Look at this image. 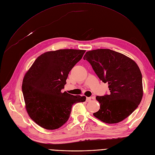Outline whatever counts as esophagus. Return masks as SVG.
Masks as SVG:
<instances>
[{"instance_id": "1", "label": "esophagus", "mask_w": 155, "mask_h": 155, "mask_svg": "<svg viewBox=\"0 0 155 155\" xmlns=\"http://www.w3.org/2000/svg\"><path fill=\"white\" fill-rule=\"evenodd\" d=\"M91 99H92L91 97H87L86 101H87V102H90V101H91Z\"/></svg>"}]
</instances>
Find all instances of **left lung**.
Masks as SVG:
<instances>
[{
	"label": "left lung",
	"mask_w": 155,
	"mask_h": 155,
	"mask_svg": "<svg viewBox=\"0 0 155 155\" xmlns=\"http://www.w3.org/2000/svg\"><path fill=\"white\" fill-rule=\"evenodd\" d=\"M84 59L92 65L104 83H108L109 95L97 96L100 104L94 117L105 123H120L131 115L140 104L143 95L142 75L131 58L109 49L87 51Z\"/></svg>",
	"instance_id": "left-lung-1"
}]
</instances>
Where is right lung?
<instances>
[{"instance_id": "1", "label": "right lung", "mask_w": 155, "mask_h": 155, "mask_svg": "<svg viewBox=\"0 0 155 155\" xmlns=\"http://www.w3.org/2000/svg\"><path fill=\"white\" fill-rule=\"evenodd\" d=\"M85 52L73 49L46 52L26 73L22 85L26 109L39 126L48 130L58 129L68 120L72 105L85 101V96L61 91L69 72Z\"/></svg>"}]
</instances>
